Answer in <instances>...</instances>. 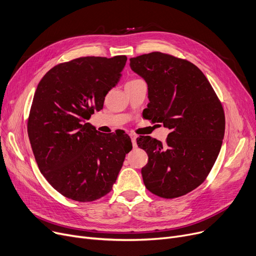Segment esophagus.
I'll return each instance as SVG.
<instances>
[{"mask_svg": "<svg viewBox=\"0 0 256 256\" xmlns=\"http://www.w3.org/2000/svg\"><path fill=\"white\" fill-rule=\"evenodd\" d=\"M130 139H132V146H134V147H137V143H136V139H137V136L135 135V134L130 132Z\"/></svg>", "mask_w": 256, "mask_h": 256, "instance_id": "1", "label": "esophagus"}]
</instances>
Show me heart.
Returning a JSON list of instances; mask_svg holds the SVG:
<instances>
[{"mask_svg":"<svg viewBox=\"0 0 256 256\" xmlns=\"http://www.w3.org/2000/svg\"><path fill=\"white\" fill-rule=\"evenodd\" d=\"M134 80H130V82H134ZM130 82H128V83H130Z\"/></svg>","mask_w":256,"mask_h":256,"instance_id":"b5f03b06","label":"heart"}]
</instances>
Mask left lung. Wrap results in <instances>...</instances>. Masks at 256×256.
<instances>
[{
    "instance_id": "left-lung-1",
    "label": "left lung",
    "mask_w": 256,
    "mask_h": 256,
    "mask_svg": "<svg viewBox=\"0 0 256 256\" xmlns=\"http://www.w3.org/2000/svg\"><path fill=\"white\" fill-rule=\"evenodd\" d=\"M144 78L150 104L146 117L170 130L165 144L141 136L137 144L148 156L142 169L147 190L176 198L204 182L218 158L225 132L222 104L196 65L154 52L130 59Z\"/></svg>"
}]
</instances>
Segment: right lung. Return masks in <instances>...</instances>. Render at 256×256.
I'll use <instances>...</instances> for the list:
<instances>
[{"label":"right lung","instance_id":"1","mask_svg":"<svg viewBox=\"0 0 256 256\" xmlns=\"http://www.w3.org/2000/svg\"><path fill=\"white\" fill-rule=\"evenodd\" d=\"M126 60L80 57L52 67L37 86L28 119L32 150L42 176L67 198L88 202L109 193L132 148L128 135L86 122L102 109Z\"/></svg>","mask_w":256,"mask_h":256}]
</instances>
